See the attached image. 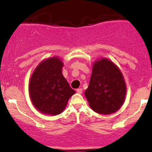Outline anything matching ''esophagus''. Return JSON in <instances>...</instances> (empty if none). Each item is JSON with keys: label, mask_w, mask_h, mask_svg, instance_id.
<instances>
[{"label": "esophagus", "mask_w": 152, "mask_h": 152, "mask_svg": "<svg viewBox=\"0 0 152 152\" xmlns=\"http://www.w3.org/2000/svg\"><path fill=\"white\" fill-rule=\"evenodd\" d=\"M82 91H83V89H82L81 88H77V89H76V92H77L78 94H81Z\"/></svg>", "instance_id": "1"}]
</instances>
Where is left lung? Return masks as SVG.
Segmentation results:
<instances>
[{
  "mask_svg": "<svg viewBox=\"0 0 152 152\" xmlns=\"http://www.w3.org/2000/svg\"><path fill=\"white\" fill-rule=\"evenodd\" d=\"M84 94L95 112L111 114L117 111L124 103L126 95V82L121 70L106 58L96 61L89 85Z\"/></svg>",
  "mask_w": 152,
  "mask_h": 152,
  "instance_id": "8db88e82",
  "label": "left lung"
}]
</instances>
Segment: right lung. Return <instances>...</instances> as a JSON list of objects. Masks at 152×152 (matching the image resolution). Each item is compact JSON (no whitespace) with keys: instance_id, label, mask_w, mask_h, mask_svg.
Returning a JSON list of instances; mask_svg holds the SVG:
<instances>
[{"instance_id":"right-lung-1","label":"right lung","mask_w":152,"mask_h":152,"mask_svg":"<svg viewBox=\"0 0 152 152\" xmlns=\"http://www.w3.org/2000/svg\"><path fill=\"white\" fill-rule=\"evenodd\" d=\"M64 63L58 56L42 61L30 78L29 96L34 106L43 114H60L76 93L62 74Z\"/></svg>"}]
</instances>
